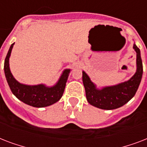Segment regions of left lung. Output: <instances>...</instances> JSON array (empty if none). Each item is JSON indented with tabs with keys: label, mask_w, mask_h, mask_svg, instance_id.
I'll return each mask as SVG.
<instances>
[{
	"label": "left lung",
	"mask_w": 147,
	"mask_h": 147,
	"mask_svg": "<svg viewBox=\"0 0 147 147\" xmlns=\"http://www.w3.org/2000/svg\"><path fill=\"white\" fill-rule=\"evenodd\" d=\"M137 53V71L134 76L127 82L118 85L98 89L85 71H82L83 85L85 89L86 98L90 105L104 110H113L122 107L134 96L143 76L140 51L134 44Z\"/></svg>",
	"instance_id": "left-lung-1"
}]
</instances>
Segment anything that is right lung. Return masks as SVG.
<instances>
[{"label": "right lung", "instance_id": "obj_1", "mask_svg": "<svg viewBox=\"0 0 147 147\" xmlns=\"http://www.w3.org/2000/svg\"><path fill=\"white\" fill-rule=\"evenodd\" d=\"M13 45L14 42L11 44L7 54L3 68L6 79L13 94L24 103L35 107H47L59 100L64 92L70 69H65L62 72L58 82L53 87H47L42 84L37 85L20 84L13 78L9 67V58Z\"/></svg>", "mask_w": 147, "mask_h": 147}]
</instances>
